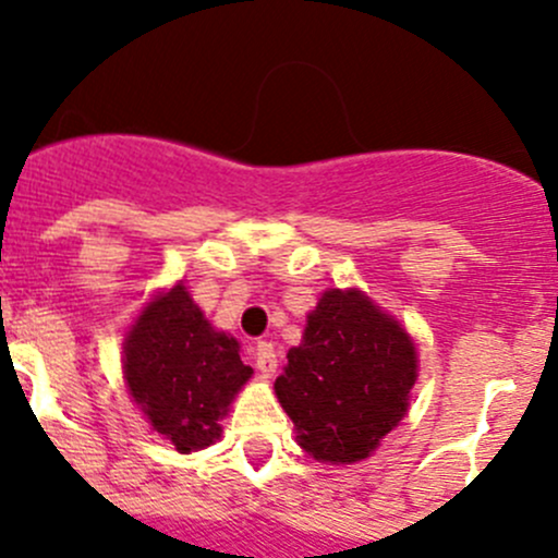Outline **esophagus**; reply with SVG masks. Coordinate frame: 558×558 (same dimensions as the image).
<instances>
[{
    "instance_id": "34e87169",
    "label": "esophagus",
    "mask_w": 558,
    "mask_h": 558,
    "mask_svg": "<svg viewBox=\"0 0 558 558\" xmlns=\"http://www.w3.org/2000/svg\"><path fill=\"white\" fill-rule=\"evenodd\" d=\"M253 362H256L258 373L267 375V378L278 373V353H275L272 342H256V348H253Z\"/></svg>"
}]
</instances>
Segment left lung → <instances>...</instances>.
<instances>
[{
  "label": "left lung",
  "instance_id": "8db88e82",
  "mask_svg": "<svg viewBox=\"0 0 558 558\" xmlns=\"http://www.w3.org/2000/svg\"><path fill=\"white\" fill-rule=\"evenodd\" d=\"M415 348L359 291H326L275 380L296 442L318 461L367 459L408 410Z\"/></svg>",
  "mask_w": 558,
  "mask_h": 558
}]
</instances>
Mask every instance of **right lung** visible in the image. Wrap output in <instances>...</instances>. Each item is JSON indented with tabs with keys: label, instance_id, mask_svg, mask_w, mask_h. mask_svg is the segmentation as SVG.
<instances>
[{
	"label": "right lung",
	"instance_id": "1",
	"mask_svg": "<svg viewBox=\"0 0 558 558\" xmlns=\"http://www.w3.org/2000/svg\"><path fill=\"white\" fill-rule=\"evenodd\" d=\"M123 353L134 402L180 453L221 437L218 418L253 373L240 362L238 340L213 329L183 286L145 307Z\"/></svg>",
	"mask_w": 558,
	"mask_h": 558
}]
</instances>
